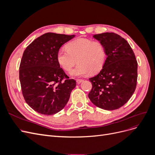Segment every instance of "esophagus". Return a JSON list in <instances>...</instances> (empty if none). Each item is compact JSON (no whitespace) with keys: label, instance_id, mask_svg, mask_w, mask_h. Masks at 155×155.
I'll return each mask as SVG.
<instances>
[{"label":"esophagus","instance_id":"esophagus-1","mask_svg":"<svg viewBox=\"0 0 155 155\" xmlns=\"http://www.w3.org/2000/svg\"><path fill=\"white\" fill-rule=\"evenodd\" d=\"M76 81H77V83H78V84H79V83H81L83 81V79H78L77 80H76Z\"/></svg>","mask_w":155,"mask_h":155}]
</instances>
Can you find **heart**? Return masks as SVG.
Segmentation results:
<instances>
[{
	"label": "heart",
	"mask_w": 155,
	"mask_h": 155,
	"mask_svg": "<svg viewBox=\"0 0 155 155\" xmlns=\"http://www.w3.org/2000/svg\"><path fill=\"white\" fill-rule=\"evenodd\" d=\"M67 49H61L57 54V61L64 70L71 72L72 76H84L90 72L95 74L104 67L107 60V50L100 41L88 38H77L67 45Z\"/></svg>",
	"instance_id": "b5f03b06"
}]
</instances>
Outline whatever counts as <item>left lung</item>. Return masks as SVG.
<instances>
[{
    "mask_svg": "<svg viewBox=\"0 0 155 155\" xmlns=\"http://www.w3.org/2000/svg\"><path fill=\"white\" fill-rule=\"evenodd\" d=\"M104 44L107 60L96 76L89 78L92 89L88 97L97 107L107 110L124 105L137 87L138 63L128 42L113 32L94 35Z\"/></svg>",
    "mask_w": 155,
    "mask_h": 155,
    "instance_id": "8db88e82",
    "label": "left lung"
}]
</instances>
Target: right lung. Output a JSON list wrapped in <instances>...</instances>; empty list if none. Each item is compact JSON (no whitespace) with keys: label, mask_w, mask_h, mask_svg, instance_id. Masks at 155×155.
I'll use <instances>...</instances> for the list:
<instances>
[{"label":"right lung","mask_w":155,"mask_h":155,"mask_svg":"<svg viewBox=\"0 0 155 155\" xmlns=\"http://www.w3.org/2000/svg\"><path fill=\"white\" fill-rule=\"evenodd\" d=\"M74 37L54 33L37 37L23 53L19 79L25 101L35 111L52 115L67 105L76 81L60 67L57 54L61 46Z\"/></svg>","instance_id":"1"}]
</instances>
